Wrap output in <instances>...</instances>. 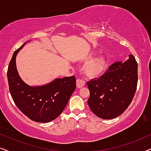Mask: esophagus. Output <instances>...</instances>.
<instances>
[{"label": "esophagus", "mask_w": 151, "mask_h": 151, "mask_svg": "<svg viewBox=\"0 0 151 151\" xmlns=\"http://www.w3.org/2000/svg\"><path fill=\"white\" fill-rule=\"evenodd\" d=\"M85 84V82L82 79H78L76 80V85H77L78 88H81L82 86H84Z\"/></svg>", "instance_id": "obj_1"}]
</instances>
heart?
Returning <instances> with one entry per match:
<instances>
[{
	"mask_svg": "<svg viewBox=\"0 0 151 151\" xmlns=\"http://www.w3.org/2000/svg\"><path fill=\"white\" fill-rule=\"evenodd\" d=\"M106 65L104 57L98 56L85 64L84 66V72L89 78L98 77L104 72Z\"/></svg>",
	"mask_w": 151,
	"mask_h": 151,
	"instance_id": "b5f03b06",
	"label": "heart"
}]
</instances>
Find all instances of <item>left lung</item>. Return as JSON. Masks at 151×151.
<instances>
[{
	"mask_svg": "<svg viewBox=\"0 0 151 151\" xmlns=\"http://www.w3.org/2000/svg\"><path fill=\"white\" fill-rule=\"evenodd\" d=\"M125 62H115L100 78L87 82L88 104L96 116L113 119L125 111L137 85V63L133 55Z\"/></svg>",
	"mask_w": 151,
	"mask_h": 151,
	"instance_id": "1",
	"label": "left lung"
}]
</instances>
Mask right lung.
Listing matches in <instances>:
<instances>
[{"mask_svg":"<svg viewBox=\"0 0 151 151\" xmlns=\"http://www.w3.org/2000/svg\"><path fill=\"white\" fill-rule=\"evenodd\" d=\"M26 42L14 51L9 64L7 74L10 94L18 108L30 119L49 122L56 119L67 106L76 88V78H56L42 86L27 84L18 75L16 65V55Z\"/></svg>","mask_w":151,"mask_h":151,"instance_id":"add662e5","label":"right lung"}]
</instances>
